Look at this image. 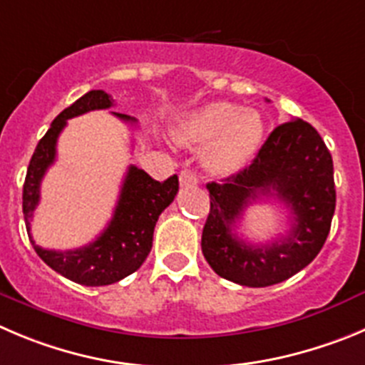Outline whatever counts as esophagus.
<instances>
[{
  "label": "esophagus",
  "instance_id": "1",
  "mask_svg": "<svg viewBox=\"0 0 365 365\" xmlns=\"http://www.w3.org/2000/svg\"><path fill=\"white\" fill-rule=\"evenodd\" d=\"M198 183V176L194 175L190 169H183L182 173H180V185L182 187H192Z\"/></svg>",
  "mask_w": 365,
  "mask_h": 365
}]
</instances>
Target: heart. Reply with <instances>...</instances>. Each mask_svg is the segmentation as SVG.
<instances>
[{"mask_svg":"<svg viewBox=\"0 0 365 365\" xmlns=\"http://www.w3.org/2000/svg\"><path fill=\"white\" fill-rule=\"evenodd\" d=\"M182 145L205 148V163L217 175H232L254 156L263 138V120L229 102H214L187 115L175 129Z\"/></svg>","mask_w":365,"mask_h":365,"instance_id":"1","label":"heart"}]
</instances>
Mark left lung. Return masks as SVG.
I'll list each match as a JSON object with an SVG mask.
<instances>
[{"instance_id":"1","label":"left lung","mask_w":365,"mask_h":365,"mask_svg":"<svg viewBox=\"0 0 365 365\" xmlns=\"http://www.w3.org/2000/svg\"><path fill=\"white\" fill-rule=\"evenodd\" d=\"M210 212L202 252L220 277L264 288L308 267L324 247L335 212L333 160L312 124L277 125L243 171L207 183ZM261 195L277 197L291 210V230L267 245H252L233 232L244 209Z\"/></svg>"}]
</instances>
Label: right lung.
Instances as JSON below:
<instances>
[{
    "instance_id": "obj_1",
    "label": "right lung",
    "mask_w": 365,
    "mask_h": 365,
    "mask_svg": "<svg viewBox=\"0 0 365 365\" xmlns=\"http://www.w3.org/2000/svg\"><path fill=\"white\" fill-rule=\"evenodd\" d=\"M111 106V95L102 90H91L61 111L37 144L23 185V214L34 250L57 274L84 286L113 284L138 270L151 252L153 232L158 216L165 207L171 205L178 192L176 175L165 182H156L145 171L129 165L113 217L97 240L83 248L66 252L46 250L36 245L30 234V221L39 203L41 180L48 171V167L56 162L57 138L66 125V120L88 111L108 110ZM113 115L124 122H136L128 115Z\"/></svg>"
}]
</instances>
